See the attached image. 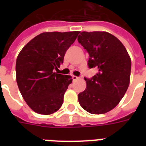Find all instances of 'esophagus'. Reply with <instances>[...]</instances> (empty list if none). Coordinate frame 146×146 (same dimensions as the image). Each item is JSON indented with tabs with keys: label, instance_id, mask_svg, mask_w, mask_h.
I'll use <instances>...</instances> for the list:
<instances>
[{
	"label": "esophagus",
	"instance_id": "obj_1",
	"mask_svg": "<svg viewBox=\"0 0 146 146\" xmlns=\"http://www.w3.org/2000/svg\"><path fill=\"white\" fill-rule=\"evenodd\" d=\"M79 76H73V80L75 81V80H77L79 79Z\"/></svg>",
	"mask_w": 146,
	"mask_h": 146
}]
</instances>
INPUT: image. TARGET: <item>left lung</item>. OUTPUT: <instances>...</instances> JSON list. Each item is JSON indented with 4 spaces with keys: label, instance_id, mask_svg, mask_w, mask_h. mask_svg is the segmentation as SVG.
Wrapping results in <instances>:
<instances>
[{
    "label": "left lung",
    "instance_id": "obj_1",
    "mask_svg": "<svg viewBox=\"0 0 146 146\" xmlns=\"http://www.w3.org/2000/svg\"><path fill=\"white\" fill-rule=\"evenodd\" d=\"M78 42L89 54L88 66L98 72L85 77L86 89L78 95L82 108L102 114L114 108L124 96L129 84L131 60L123 44L107 32H82Z\"/></svg>",
    "mask_w": 146,
    "mask_h": 146
}]
</instances>
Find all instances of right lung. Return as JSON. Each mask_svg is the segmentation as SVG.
Returning <instances> with one entry per match:
<instances>
[{
    "instance_id": "1",
    "label": "right lung",
    "mask_w": 146,
    "mask_h": 146,
    "mask_svg": "<svg viewBox=\"0 0 146 146\" xmlns=\"http://www.w3.org/2000/svg\"><path fill=\"white\" fill-rule=\"evenodd\" d=\"M80 32L43 33L23 47L16 62V78L23 98L33 111L51 114L61 107L73 79L54 73Z\"/></svg>"
}]
</instances>
